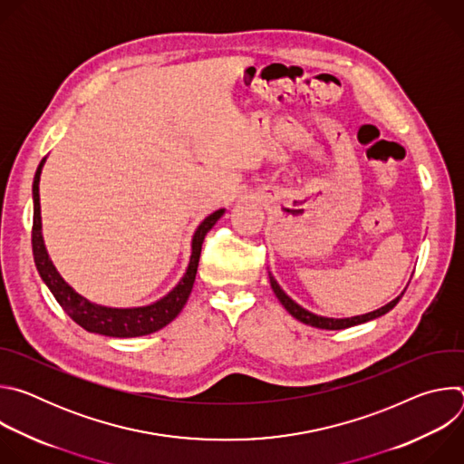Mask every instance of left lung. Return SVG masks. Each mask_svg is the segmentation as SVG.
<instances>
[{
  "mask_svg": "<svg viewBox=\"0 0 464 464\" xmlns=\"http://www.w3.org/2000/svg\"><path fill=\"white\" fill-rule=\"evenodd\" d=\"M270 285H272L274 294H276L277 299L281 301V304H283L295 319H299V321L304 323V324H310V326H315V328H324V330H342V328H349V326H354V324H360V323H367V321H371V319H376V317L387 314L389 310H392V308L396 306V303L401 301V297H402L404 292H406V290H404L399 297L392 299L391 303H387L385 306H382V308H378V310H374V312H369V314H363V315H354V317H342V319H336V317H323V315L312 314V312L304 310L303 306H299L294 299H290V297L285 294V290L277 285V281L274 279L272 274H270Z\"/></svg>",
  "mask_w": 464,
  "mask_h": 464,
  "instance_id": "8db88e82",
  "label": "left lung"
}]
</instances>
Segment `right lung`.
Listing matches in <instances>:
<instances>
[{"instance_id":"obj_1","label":"right lung","mask_w":464,"mask_h":464,"mask_svg":"<svg viewBox=\"0 0 464 464\" xmlns=\"http://www.w3.org/2000/svg\"><path fill=\"white\" fill-rule=\"evenodd\" d=\"M45 163V158L40 161L34 181H33V202H34V213H33V255L36 270L45 283V286L51 290L58 304L63 308L77 324H81L88 333L102 334L110 338H138L156 333V330L167 326L185 306L198 270V260H200L202 244L206 235L211 231V227L220 220L226 209H218L213 215H209L192 235V251L190 260L185 276L179 279V283L161 299H158L152 304L147 306H134V308H111L102 306L97 303L88 301L84 295L77 294L68 283L62 279V276L56 272L53 260L49 258V253L44 244L42 237V217H40V174L42 167Z\"/></svg>"}]
</instances>
